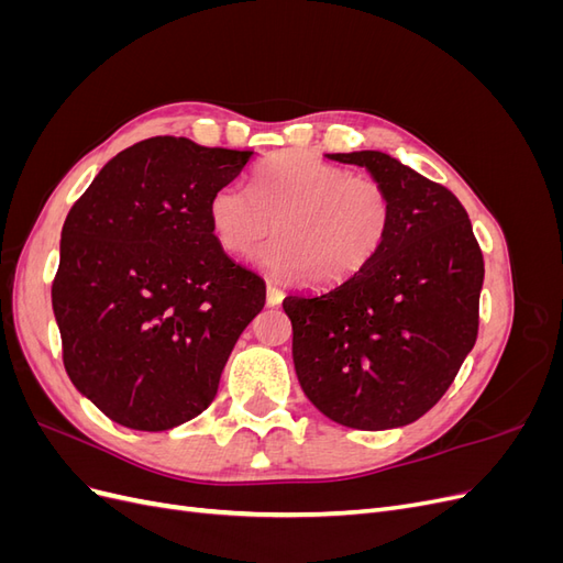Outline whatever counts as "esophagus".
<instances>
[{
  "instance_id": "esophagus-1",
  "label": "esophagus",
  "mask_w": 563,
  "mask_h": 563,
  "mask_svg": "<svg viewBox=\"0 0 563 563\" xmlns=\"http://www.w3.org/2000/svg\"><path fill=\"white\" fill-rule=\"evenodd\" d=\"M282 298H284V294L279 291L277 286H267V305H269V308H277Z\"/></svg>"
}]
</instances>
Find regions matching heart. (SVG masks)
Segmentation results:
<instances>
[{
	"mask_svg": "<svg viewBox=\"0 0 563 563\" xmlns=\"http://www.w3.org/2000/svg\"><path fill=\"white\" fill-rule=\"evenodd\" d=\"M209 223L232 255L251 253L275 225L277 240L255 253L253 263L272 279L333 288L383 251L395 201L378 180L350 176L312 152H284L255 172L251 190L236 183L218 187Z\"/></svg>",
	"mask_w": 563,
	"mask_h": 563,
	"instance_id": "b5f03b06",
	"label": "heart"
}]
</instances>
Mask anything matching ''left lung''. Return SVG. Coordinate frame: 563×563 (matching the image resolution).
I'll return each mask as SVG.
<instances>
[{
    "label": "left lung",
    "instance_id": "obj_1",
    "mask_svg": "<svg viewBox=\"0 0 563 563\" xmlns=\"http://www.w3.org/2000/svg\"><path fill=\"white\" fill-rule=\"evenodd\" d=\"M387 187L395 223L360 275L291 294L298 383L319 411L354 430H395L444 397L479 329L484 258L463 203L380 150L327 155Z\"/></svg>",
    "mask_w": 563,
    "mask_h": 563
}]
</instances>
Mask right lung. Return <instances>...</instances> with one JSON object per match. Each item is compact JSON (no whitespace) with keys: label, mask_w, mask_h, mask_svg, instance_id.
I'll list each match as a JSON object with an SVG mask.
<instances>
[{"label":"right lung","mask_w":563,"mask_h":563,"mask_svg":"<svg viewBox=\"0 0 563 563\" xmlns=\"http://www.w3.org/2000/svg\"><path fill=\"white\" fill-rule=\"evenodd\" d=\"M255 152L157 135L119 152L65 218L51 288L73 385L129 430L207 411L265 282L209 223L211 195Z\"/></svg>","instance_id":"1"}]
</instances>
